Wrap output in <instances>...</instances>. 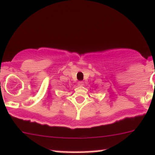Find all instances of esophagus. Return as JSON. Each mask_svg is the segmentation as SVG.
<instances>
[{
	"mask_svg": "<svg viewBox=\"0 0 155 155\" xmlns=\"http://www.w3.org/2000/svg\"><path fill=\"white\" fill-rule=\"evenodd\" d=\"M83 84H84V82H83V81H79V82H78V85H79V86H83Z\"/></svg>",
	"mask_w": 155,
	"mask_h": 155,
	"instance_id": "1",
	"label": "esophagus"
}]
</instances>
